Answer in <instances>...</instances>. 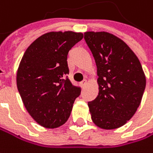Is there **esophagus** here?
<instances>
[{
	"label": "esophagus",
	"instance_id": "esophagus-1",
	"mask_svg": "<svg viewBox=\"0 0 153 153\" xmlns=\"http://www.w3.org/2000/svg\"><path fill=\"white\" fill-rule=\"evenodd\" d=\"M86 84H87V80L86 79H84V80H82L81 82H80V86L83 88V87H85L86 86Z\"/></svg>",
	"mask_w": 153,
	"mask_h": 153
}]
</instances>
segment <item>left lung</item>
<instances>
[{
    "label": "left lung",
    "mask_w": 153,
    "mask_h": 153,
    "mask_svg": "<svg viewBox=\"0 0 153 153\" xmlns=\"http://www.w3.org/2000/svg\"><path fill=\"white\" fill-rule=\"evenodd\" d=\"M97 66L99 94L88 102L94 124L105 130L127 123L139 107L146 79L137 57L123 40L108 32L84 33Z\"/></svg>",
    "instance_id": "left-lung-1"
}]
</instances>
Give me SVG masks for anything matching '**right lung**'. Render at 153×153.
I'll use <instances>...</instances> for the list:
<instances>
[{
  "label": "right lung",
  "mask_w": 153,
  "mask_h": 153,
  "mask_svg": "<svg viewBox=\"0 0 153 153\" xmlns=\"http://www.w3.org/2000/svg\"><path fill=\"white\" fill-rule=\"evenodd\" d=\"M83 38L73 31L49 32L28 47L22 59L16 84L29 114L45 128L63 125L80 94L66 76L68 51Z\"/></svg>",
  "instance_id": "right-lung-1"
}]
</instances>
